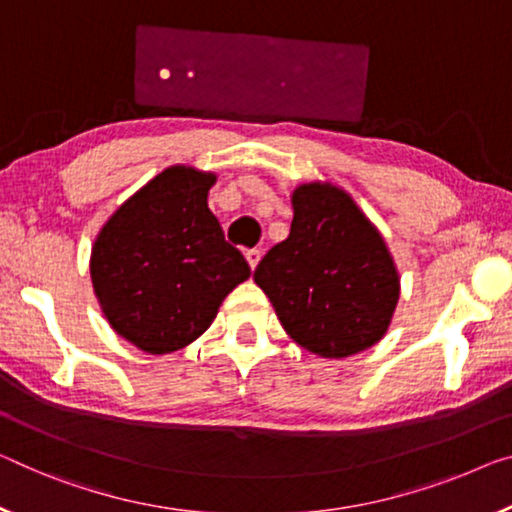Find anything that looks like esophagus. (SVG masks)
<instances>
[{"instance_id":"esophagus-1","label":"esophagus","mask_w":512,"mask_h":512,"mask_svg":"<svg viewBox=\"0 0 512 512\" xmlns=\"http://www.w3.org/2000/svg\"><path fill=\"white\" fill-rule=\"evenodd\" d=\"M247 263H249V267H251V270H254V267L258 265V261H261V249H247Z\"/></svg>"}]
</instances>
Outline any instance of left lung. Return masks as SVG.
<instances>
[{
    "label": "left lung",
    "instance_id": "8db88e82",
    "mask_svg": "<svg viewBox=\"0 0 512 512\" xmlns=\"http://www.w3.org/2000/svg\"><path fill=\"white\" fill-rule=\"evenodd\" d=\"M290 235L254 281L283 329L320 357H350L387 332L400 281L382 235L343 190L309 183L293 194Z\"/></svg>",
    "mask_w": 512,
    "mask_h": 512
}]
</instances>
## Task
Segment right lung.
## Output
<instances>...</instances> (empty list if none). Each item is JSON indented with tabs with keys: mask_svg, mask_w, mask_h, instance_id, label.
<instances>
[{
	"mask_svg": "<svg viewBox=\"0 0 512 512\" xmlns=\"http://www.w3.org/2000/svg\"><path fill=\"white\" fill-rule=\"evenodd\" d=\"M215 176L169 167L109 217L91 251V281L114 332L167 355L190 345L249 265L208 208Z\"/></svg>",
	"mask_w": 512,
	"mask_h": 512,
	"instance_id": "obj_1",
	"label": "right lung"
}]
</instances>
